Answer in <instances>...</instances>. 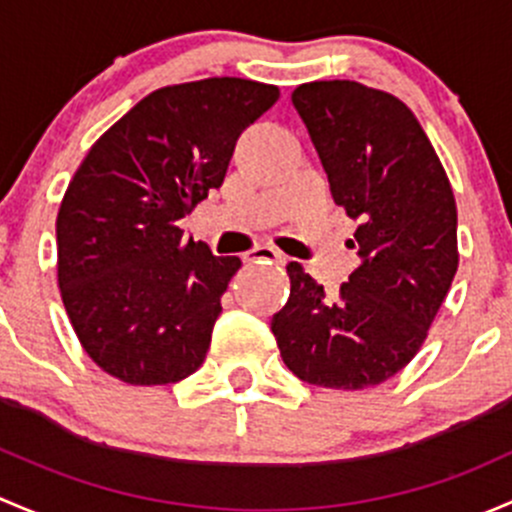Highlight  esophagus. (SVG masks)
I'll return each mask as SVG.
<instances>
[{"mask_svg":"<svg viewBox=\"0 0 512 512\" xmlns=\"http://www.w3.org/2000/svg\"><path fill=\"white\" fill-rule=\"evenodd\" d=\"M246 258H249V261H256V263H286V254H281L276 246H268V244L254 246Z\"/></svg>","mask_w":512,"mask_h":512,"instance_id":"esophagus-1","label":"esophagus"}]
</instances>
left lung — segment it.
<instances>
[{
    "label": "left lung",
    "mask_w": 512,
    "mask_h": 512,
    "mask_svg": "<svg viewBox=\"0 0 512 512\" xmlns=\"http://www.w3.org/2000/svg\"><path fill=\"white\" fill-rule=\"evenodd\" d=\"M293 105L335 202L360 219V266L337 298L288 263L291 295L271 330L283 362L315 387L367 389L412 362L458 268L449 177L412 110L355 81H315Z\"/></svg>",
    "instance_id": "8db88e82"
}]
</instances>
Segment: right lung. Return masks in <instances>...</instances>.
Listing matches in <instances>:
<instances>
[{
    "label": "right lung",
    "instance_id": "obj_1",
    "mask_svg": "<svg viewBox=\"0 0 512 512\" xmlns=\"http://www.w3.org/2000/svg\"><path fill=\"white\" fill-rule=\"evenodd\" d=\"M278 96L276 86L244 78L160 88L78 167L56 219L59 288L103 372L152 387L204 362L241 261L194 244L179 219L221 187L239 135Z\"/></svg>",
    "mask_w": 512,
    "mask_h": 512
}]
</instances>
